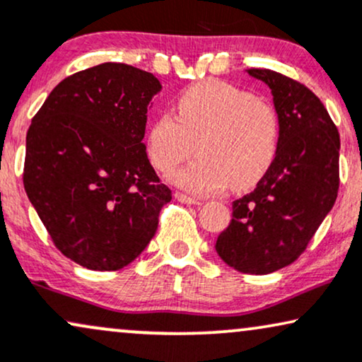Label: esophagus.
I'll list each match as a JSON object with an SVG mask.
<instances>
[{"label":"esophagus","mask_w":362,"mask_h":362,"mask_svg":"<svg viewBox=\"0 0 362 362\" xmlns=\"http://www.w3.org/2000/svg\"><path fill=\"white\" fill-rule=\"evenodd\" d=\"M175 199L178 200V202L187 204V205H200V200L192 199V197L185 195V194H182V192H177V194H175Z\"/></svg>","instance_id":"esophagus-1"}]
</instances>
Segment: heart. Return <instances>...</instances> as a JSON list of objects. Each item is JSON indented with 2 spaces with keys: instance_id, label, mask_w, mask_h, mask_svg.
<instances>
[{
  "instance_id": "obj_1",
  "label": "heart",
  "mask_w": 362,
  "mask_h": 362,
  "mask_svg": "<svg viewBox=\"0 0 362 362\" xmlns=\"http://www.w3.org/2000/svg\"><path fill=\"white\" fill-rule=\"evenodd\" d=\"M177 115L163 112L147 130L155 168L172 173L197 150V160L173 182L189 194L212 195L228 184L237 190L257 184L279 150V118L271 105L218 80L189 86L177 98Z\"/></svg>"
}]
</instances>
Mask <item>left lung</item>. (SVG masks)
I'll use <instances>...</instances> for the list:
<instances>
[{
    "mask_svg": "<svg viewBox=\"0 0 362 362\" xmlns=\"http://www.w3.org/2000/svg\"><path fill=\"white\" fill-rule=\"evenodd\" d=\"M271 88L279 150L254 192L232 204L218 257L244 274H271L304 252L339 189V132L308 86L272 70H247Z\"/></svg>",
    "mask_w": 362,
    "mask_h": 362,
    "instance_id": "1",
    "label": "left lung"
}]
</instances>
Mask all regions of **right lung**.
I'll use <instances>...</instances> for the list:
<instances>
[{"label": "right lung", "instance_id": "add662e5", "mask_svg": "<svg viewBox=\"0 0 362 362\" xmlns=\"http://www.w3.org/2000/svg\"><path fill=\"white\" fill-rule=\"evenodd\" d=\"M162 90L152 73L102 63L54 86L26 134V195L63 255L90 271L139 257L172 200L144 144Z\"/></svg>", "mask_w": 362, "mask_h": 362}]
</instances>
